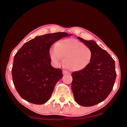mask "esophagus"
<instances>
[{
	"mask_svg": "<svg viewBox=\"0 0 127 127\" xmlns=\"http://www.w3.org/2000/svg\"><path fill=\"white\" fill-rule=\"evenodd\" d=\"M68 73V72L66 71V70H63V74H67Z\"/></svg>",
	"mask_w": 127,
	"mask_h": 127,
	"instance_id": "esophagus-1",
	"label": "esophagus"
}]
</instances>
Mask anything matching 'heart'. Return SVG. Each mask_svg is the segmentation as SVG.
<instances>
[{
  "instance_id": "obj_1",
  "label": "heart",
  "mask_w": 127,
  "mask_h": 127,
  "mask_svg": "<svg viewBox=\"0 0 127 127\" xmlns=\"http://www.w3.org/2000/svg\"><path fill=\"white\" fill-rule=\"evenodd\" d=\"M51 61L57 66L63 62L70 71H79L89 65L92 58V51L83 43L74 38L59 41L50 51Z\"/></svg>"
}]
</instances>
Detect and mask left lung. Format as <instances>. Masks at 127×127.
<instances>
[{
  "mask_svg": "<svg viewBox=\"0 0 127 127\" xmlns=\"http://www.w3.org/2000/svg\"><path fill=\"white\" fill-rule=\"evenodd\" d=\"M78 39L91 49L92 58L86 67L72 73L71 88L74 100L83 106H92L109 96L117 76L115 61L93 40Z\"/></svg>",
  "mask_w": 127,
  "mask_h": 127,
  "instance_id": "8db88e82",
  "label": "left lung"
}]
</instances>
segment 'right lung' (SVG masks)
Wrapping results in <instances>:
<instances>
[{"mask_svg":"<svg viewBox=\"0 0 127 127\" xmlns=\"http://www.w3.org/2000/svg\"><path fill=\"white\" fill-rule=\"evenodd\" d=\"M71 35L57 32L36 36L17 51L12 74L14 87L22 98L37 105L49 100L56 84L63 77L62 69L51 65L50 48L61 38Z\"/></svg>","mask_w":127,"mask_h":127,"instance_id":"obj_1","label":"right lung"}]
</instances>
